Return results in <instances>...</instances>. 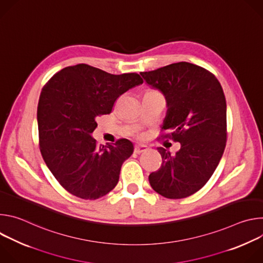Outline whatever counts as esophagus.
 I'll list each match as a JSON object with an SVG mask.
<instances>
[{"label":"esophagus","mask_w":263,"mask_h":263,"mask_svg":"<svg viewBox=\"0 0 263 263\" xmlns=\"http://www.w3.org/2000/svg\"><path fill=\"white\" fill-rule=\"evenodd\" d=\"M146 149H147V147H146L145 145H135V147H134V153L139 155V154H141V153L146 152Z\"/></svg>","instance_id":"1"}]
</instances>
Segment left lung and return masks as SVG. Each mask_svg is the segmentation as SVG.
Segmentation results:
<instances>
[{"label":"left lung","instance_id":"1","mask_svg":"<svg viewBox=\"0 0 263 263\" xmlns=\"http://www.w3.org/2000/svg\"><path fill=\"white\" fill-rule=\"evenodd\" d=\"M167 103L162 138L181 143L175 155L158 147L162 164L148 176L152 189L167 199L187 198L207 183L227 141V105L222 88L204 67L178 62L140 72Z\"/></svg>","mask_w":263,"mask_h":263}]
</instances>
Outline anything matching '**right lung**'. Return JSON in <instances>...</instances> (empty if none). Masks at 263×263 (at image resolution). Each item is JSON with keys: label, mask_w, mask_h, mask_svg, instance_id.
Returning <instances> with one entry per match:
<instances>
[{"label": "right lung", "mask_w": 263, "mask_h": 263, "mask_svg": "<svg viewBox=\"0 0 263 263\" xmlns=\"http://www.w3.org/2000/svg\"><path fill=\"white\" fill-rule=\"evenodd\" d=\"M142 83L136 72L112 74L81 63L62 68L44 86L37 106L41 153L69 194L97 200L117 186L132 142L122 138L99 146L90 134L98 117L110 114L120 96Z\"/></svg>", "instance_id": "add662e5"}]
</instances>
